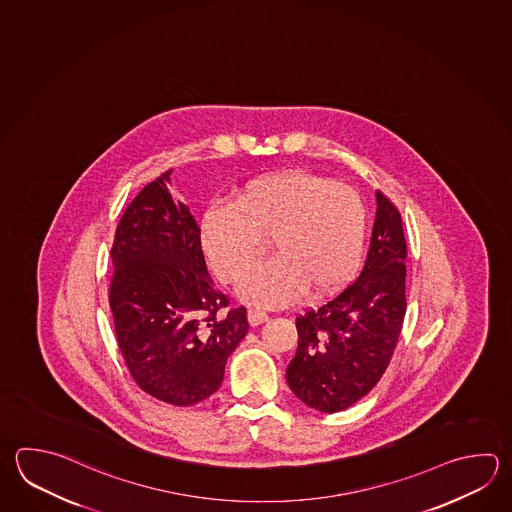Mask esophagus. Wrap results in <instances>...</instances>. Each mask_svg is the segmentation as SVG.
<instances>
[{"mask_svg": "<svg viewBox=\"0 0 512 512\" xmlns=\"http://www.w3.org/2000/svg\"><path fill=\"white\" fill-rule=\"evenodd\" d=\"M247 318H249V323H251L252 327H256V325H261V323L269 320V314L260 311V309H251V311L247 312Z\"/></svg>", "mask_w": 512, "mask_h": 512, "instance_id": "obj_1", "label": "esophagus"}]
</instances>
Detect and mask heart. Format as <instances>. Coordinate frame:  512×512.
I'll use <instances>...</instances> for the list:
<instances>
[{
    "label": "heart",
    "mask_w": 512,
    "mask_h": 512,
    "mask_svg": "<svg viewBox=\"0 0 512 512\" xmlns=\"http://www.w3.org/2000/svg\"><path fill=\"white\" fill-rule=\"evenodd\" d=\"M367 211L349 185L307 174L278 172L247 181L231 205L201 220V249L225 283L240 280L271 240L276 258L241 281L243 301L285 307L303 292L325 298L341 291L360 265Z\"/></svg>",
    "instance_id": "heart-1"
}]
</instances>
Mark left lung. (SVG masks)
<instances>
[{
    "mask_svg": "<svg viewBox=\"0 0 512 512\" xmlns=\"http://www.w3.org/2000/svg\"><path fill=\"white\" fill-rule=\"evenodd\" d=\"M371 247L358 280L296 318L298 349L287 383L316 411L340 412L361 400L391 363L405 318L407 245L398 209L376 192Z\"/></svg>",
    "mask_w": 512,
    "mask_h": 512,
    "instance_id": "obj_1",
    "label": "left lung"
}]
</instances>
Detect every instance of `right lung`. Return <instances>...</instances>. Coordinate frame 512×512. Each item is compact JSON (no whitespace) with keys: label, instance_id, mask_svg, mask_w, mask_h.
Here are the masks:
<instances>
[{"label":"right lung","instance_id":"1","mask_svg":"<svg viewBox=\"0 0 512 512\" xmlns=\"http://www.w3.org/2000/svg\"><path fill=\"white\" fill-rule=\"evenodd\" d=\"M171 172L141 189L112 243L109 303L123 360L141 391L176 407L220 389L249 331L247 309L223 312L201 252L200 227L169 191Z\"/></svg>","mask_w":512,"mask_h":512}]
</instances>
